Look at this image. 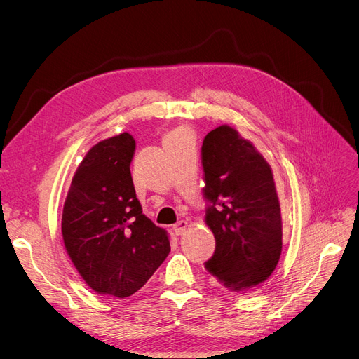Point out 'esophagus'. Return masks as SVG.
I'll return each mask as SVG.
<instances>
[{
  "mask_svg": "<svg viewBox=\"0 0 359 359\" xmlns=\"http://www.w3.org/2000/svg\"><path fill=\"white\" fill-rule=\"evenodd\" d=\"M187 229H188V222H185V220H181L174 226V231L177 235H182Z\"/></svg>",
  "mask_w": 359,
  "mask_h": 359,
  "instance_id": "esophagus-1",
  "label": "esophagus"
}]
</instances>
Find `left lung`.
Listing matches in <instances>:
<instances>
[{"label": "left lung", "mask_w": 359, "mask_h": 359, "mask_svg": "<svg viewBox=\"0 0 359 359\" xmlns=\"http://www.w3.org/2000/svg\"><path fill=\"white\" fill-rule=\"evenodd\" d=\"M203 188L212 205L204 222L216 250L205 269L227 290L248 292L276 269L283 250V219L269 163L229 124L203 142Z\"/></svg>", "instance_id": "left-lung-1"}]
</instances>
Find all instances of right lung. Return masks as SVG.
I'll return each instance as SVG.
<instances>
[{
	"label": "right lung",
	"mask_w": 359,
	"mask_h": 359,
	"mask_svg": "<svg viewBox=\"0 0 359 359\" xmlns=\"http://www.w3.org/2000/svg\"><path fill=\"white\" fill-rule=\"evenodd\" d=\"M136 142L128 132L83 156L62 212V238L82 280L124 299L140 290L171 250L170 235L142 213L130 174Z\"/></svg>",
	"instance_id": "right-lung-1"
}]
</instances>
